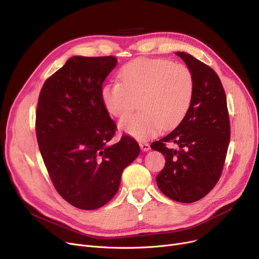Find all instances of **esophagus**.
<instances>
[{"instance_id":"obj_1","label":"esophagus","mask_w":259,"mask_h":259,"mask_svg":"<svg viewBox=\"0 0 259 259\" xmlns=\"http://www.w3.org/2000/svg\"><path fill=\"white\" fill-rule=\"evenodd\" d=\"M139 146H140V149H141L143 152H148V151L151 150L150 144L147 143V142H140Z\"/></svg>"}]
</instances>
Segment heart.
<instances>
[{"mask_svg":"<svg viewBox=\"0 0 259 259\" xmlns=\"http://www.w3.org/2000/svg\"><path fill=\"white\" fill-rule=\"evenodd\" d=\"M120 81L103 87V105L111 116L123 118L140 100L138 115L124 118L120 128L136 139H148L183 120L193 98L191 71L165 59H136L124 66Z\"/></svg>","mask_w":259,"mask_h":259,"instance_id":"heart-1","label":"heart"}]
</instances>
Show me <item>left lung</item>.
<instances>
[{"mask_svg": "<svg viewBox=\"0 0 259 259\" xmlns=\"http://www.w3.org/2000/svg\"><path fill=\"white\" fill-rule=\"evenodd\" d=\"M191 71L193 98L184 119L169 135L152 143L165 159L156 183L168 198L192 203L204 198L219 181L231 139L226 97L215 72L185 52H177ZM175 143L179 149L165 147Z\"/></svg>", "mask_w": 259, "mask_h": 259, "instance_id": "1", "label": "left lung"}]
</instances>
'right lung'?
I'll return each instance as SVG.
<instances>
[{
  "label": "right lung",
  "instance_id": "obj_1",
  "mask_svg": "<svg viewBox=\"0 0 259 259\" xmlns=\"http://www.w3.org/2000/svg\"><path fill=\"white\" fill-rule=\"evenodd\" d=\"M113 56L69 58L41 89L36 135L56 190L74 207L94 210L119 189L123 170L140 152L123 136L109 143L116 124L102 102V85L117 66Z\"/></svg>",
  "mask_w": 259,
  "mask_h": 259
}]
</instances>
